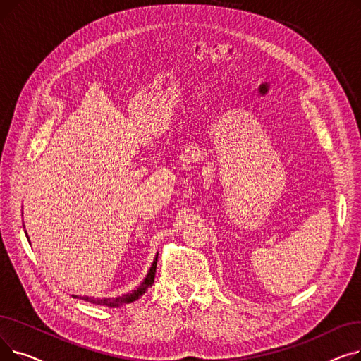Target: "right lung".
Instances as JSON below:
<instances>
[{
	"label": "right lung",
	"mask_w": 361,
	"mask_h": 361,
	"mask_svg": "<svg viewBox=\"0 0 361 361\" xmlns=\"http://www.w3.org/2000/svg\"><path fill=\"white\" fill-rule=\"evenodd\" d=\"M157 263H158V256L155 257L154 263H152L150 271H149V274L146 275L145 281L140 283V287H139L137 290H133L131 293H128V294H126V295H123V297H117V298H104V300H101V298L93 300V298H89V297H80V298H83L85 301H90V302H93V305H98V306H111V307H117V306L126 305V302L135 301V300L140 298L142 295H145V293L152 287V283H154V281H155V274H157ZM73 297L75 298L78 295H73Z\"/></svg>",
	"instance_id": "right-lung-1"
}]
</instances>
